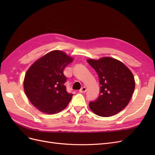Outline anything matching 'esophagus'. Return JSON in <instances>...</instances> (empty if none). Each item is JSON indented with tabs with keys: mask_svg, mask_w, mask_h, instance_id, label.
Here are the masks:
<instances>
[{
	"mask_svg": "<svg viewBox=\"0 0 155 155\" xmlns=\"http://www.w3.org/2000/svg\"><path fill=\"white\" fill-rule=\"evenodd\" d=\"M86 91H87V88L85 87H83L80 89V90H79V92H81V93H85V92H86Z\"/></svg>",
	"mask_w": 155,
	"mask_h": 155,
	"instance_id": "1",
	"label": "esophagus"
}]
</instances>
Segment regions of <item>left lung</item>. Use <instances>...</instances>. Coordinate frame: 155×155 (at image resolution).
Listing matches in <instances>:
<instances>
[{
	"label": "left lung",
	"instance_id": "1",
	"mask_svg": "<svg viewBox=\"0 0 155 155\" xmlns=\"http://www.w3.org/2000/svg\"><path fill=\"white\" fill-rule=\"evenodd\" d=\"M96 70L100 84L97 99L91 102L89 107L96 115L114 116L129 103L135 88V81L130 69L120 61L110 57L87 59Z\"/></svg>",
	"mask_w": 155,
	"mask_h": 155
}]
</instances>
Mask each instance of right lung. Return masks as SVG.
<instances>
[{
  "instance_id": "right-lung-1",
  "label": "right lung",
  "mask_w": 155,
  "mask_h": 155,
  "mask_svg": "<svg viewBox=\"0 0 155 155\" xmlns=\"http://www.w3.org/2000/svg\"><path fill=\"white\" fill-rule=\"evenodd\" d=\"M74 59L61 50H53L33 63L26 71L24 91L33 105L47 114L64 109L73 94L67 91L63 70Z\"/></svg>"
}]
</instances>
